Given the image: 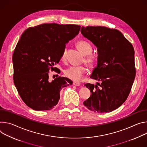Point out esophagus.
Masks as SVG:
<instances>
[{"label":"esophagus","instance_id":"esophagus-1","mask_svg":"<svg viewBox=\"0 0 147 147\" xmlns=\"http://www.w3.org/2000/svg\"><path fill=\"white\" fill-rule=\"evenodd\" d=\"M73 84H74V85H75L76 86H79L80 85V84L79 82H74Z\"/></svg>","mask_w":147,"mask_h":147}]
</instances>
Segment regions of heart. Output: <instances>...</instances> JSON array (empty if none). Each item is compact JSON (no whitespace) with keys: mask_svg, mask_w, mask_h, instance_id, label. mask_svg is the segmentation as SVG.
<instances>
[{"mask_svg":"<svg viewBox=\"0 0 147 147\" xmlns=\"http://www.w3.org/2000/svg\"><path fill=\"white\" fill-rule=\"evenodd\" d=\"M76 47L81 53L84 55H86L83 62H85L89 68H94L97 62V58L94 55L91 54L93 51L92 45L86 41L81 40L77 42ZM66 53L67 50L65 49L61 57V60H65V57H66ZM86 71L87 68L85 65H80L78 67L72 66L64 71V74L68 78L79 82L82 79L84 75L86 73Z\"/></svg>","mask_w":147,"mask_h":147,"instance_id":"1","label":"heart"}]
</instances>
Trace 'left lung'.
<instances>
[{"instance_id": "obj_1", "label": "left lung", "mask_w": 147, "mask_h": 147, "mask_svg": "<svg viewBox=\"0 0 147 147\" xmlns=\"http://www.w3.org/2000/svg\"><path fill=\"white\" fill-rule=\"evenodd\" d=\"M82 34L97 48L98 61L90 77L100 81L85 85L92 94L84 102L88 109L109 113L127 100L136 77L133 45L117 29L102 26L81 28Z\"/></svg>"}]
</instances>
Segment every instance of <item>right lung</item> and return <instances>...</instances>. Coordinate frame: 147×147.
<instances>
[{"label":"right lung","mask_w":147,"mask_h":147,"mask_svg":"<svg viewBox=\"0 0 147 147\" xmlns=\"http://www.w3.org/2000/svg\"><path fill=\"white\" fill-rule=\"evenodd\" d=\"M80 26L46 23L26 29L13 54V81L24 103L34 110L53 109L59 93L72 81L58 76L51 82L50 71L60 74L54 67L59 62L65 44L78 34Z\"/></svg>","instance_id":"1"}]
</instances>
